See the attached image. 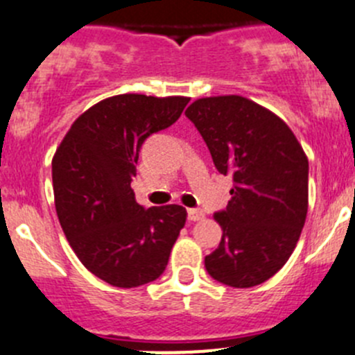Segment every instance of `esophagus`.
Instances as JSON below:
<instances>
[{
	"instance_id": "obj_1",
	"label": "esophagus",
	"mask_w": 355,
	"mask_h": 355,
	"mask_svg": "<svg viewBox=\"0 0 355 355\" xmlns=\"http://www.w3.org/2000/svg\"><path fill=\"white\" fill-rule=\"evenodd\" d=\"M202 216H205V213H202V209H199V208H191V209H187V218L191 220V222H198V220H201Z\"/></svg>"
}]
</instances>
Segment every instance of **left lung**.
<instances>
[{"label": "left lung", "mask_w": 355, "mask_h": 355, "mask_svg": "<svg viewBox=\"0 0 355 355\" xmlns=\"http://www.w3.org/2000/svg\"><path fill=\"white\" fill-rule=\"evenodd\" d=\"M185 116L216 170L232 175L225 209L215 213L222 241L205 258L209 276L232 288L265 283L293 253L309 206V161L286 123L239 97H206Z\"/></svg>", "instance_id": "obj_1"}]
</instances>
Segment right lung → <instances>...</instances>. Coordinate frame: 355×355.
Returning <instances> with one entry per match:
<instances>
[{
  "label": "right lung",
  "instance_id": "add662e5",
  "mask_svg": "<svg viewBox=\"0 0 355 355\" xmlns=\"http://www.w3.org/2000/svg\"><path fill=\"white\" fill-rule=\"evenodd\" d=\"M187 97H109L83 112L51 161L62 230L86 269L118 288H137L164 272L185 225L178 205L144 208L132 180L147 137L173 125Z\"/></svg>",
  "mask_w": 355,
  "mask_h": 355
}]
</instances>
